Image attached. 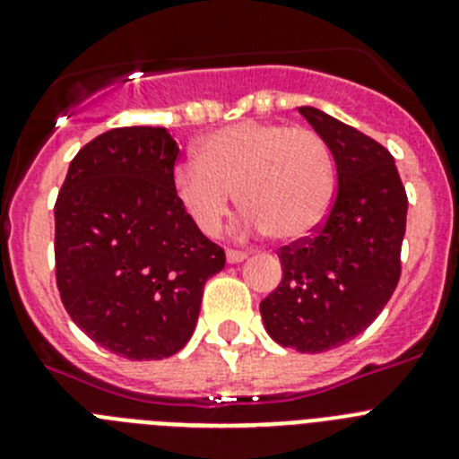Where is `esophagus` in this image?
<instances>
[{"label": "esophagus", "instance_id": "obj_1", "mask_svg": "<svg viewBox=\"0 0 459 459\" xmlns=\"http://www.w3.org/2000/svg\"><path fill=\"white\" fill-rule=\"evenodd\" d=\"M248 257L246 250H234V248H227V262L230 264H237V262H243V259Z\"/></svg>", "mask_w": 459, "mask_h": 459}]
</instances>
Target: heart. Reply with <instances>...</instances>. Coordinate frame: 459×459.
Segmentation results:
<instances>
[{
    "label": "heart",
    "mask_w": 459,
    "mask_h": 459,
    "mask_svg": "<svg viewBox=\"0 0 459 459\" xmlns=\"http://www.w3.org/2000/svg\"><path fill=\"white\" fill-rule=\"evenodd\" d=\"M172 186L204 234L221 230L237 190L238 206L248 211L246 225L296 241L322 225L331 209L333 152L307 126L243 121L206 135L197 160L174 169Z\"/></svg>",
    "instance_id": "b5f03b06"
}]
</instances>
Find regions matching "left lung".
<instances>
[{
	"label": "left lung",
	"instance_id": "left-lung-1",
	"mask_svg": "<svg viewBox=\"0 0 459 459\" xmlns=\"http://www.w3.org/2000/svg\"><path fill=\"white\" fill-rule=\"evenodd\" d=\"M299 112L333 152L338 190L312 237L278 250L282 280L259 312L275 342L322 354L363 333L395 291L407 190L379 142L317 108Z\"/></svg>",
	"mask_w": 459,
	"mask_h": 459
}]
</instances>
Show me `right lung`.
<instances>
[{
	"label": "right lung",
	"instance_id": "1",
	"mask_svg": "<svg viewBox=\"0 0 459 459\" xmlns=\"http://www.w3.org/2000/svg\"><path fill=\"white\" fill-rule=\"evenodd\" d=\"M165 128H112L71 160L55 202L56 290L84 333L128 360L177 354L225 250L174 195Z\"/></svg>",
	"mask_w": 459,
	"mask_h": 459
}]
</instances>
